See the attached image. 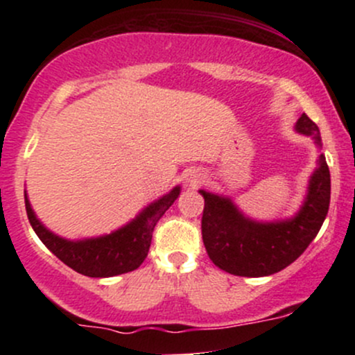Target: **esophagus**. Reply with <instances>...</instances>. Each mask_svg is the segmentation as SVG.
<instances>
[{
    "label": "esophagus",
    "instance_id": "1",
    "mask_svg": "<svg viewBox=\"0 0 355 355\" xmlns=\"http://www.w3.org/2000/svg\"><path fill=\"white\" fill-rule=\"evenodd\" d=\"M203 178H205L203 172H200V170H193V172H190L189 177H187V182H189L191 187H197L203 182Z\"/></svg>",
    "mask_w": 355,
    "mask_h": 355
}]
</instances>
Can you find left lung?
I'll return each instance as SVG.
<instances>
[{
	"mask_svg": "<svg viewBox=\"0 0 355 355\" xmlns=\"http://www.w3.org/2000/svg\"><path fill=\"white\" fill-rule=\"evenodd\" d=\"M295 132L322 148L319 126L305 113L297 120ZM198 191L205 198L202 239L211 262L234 275L266 277L291 266L319 234L331 203V172L320 153L302 207L294 217L274 222L247 217L227 195Z\"/></svg>",
	"mask_w": 355,
	"mask_h": 355,
	"instance_id": "left-lung-1",
	"label": "left lung"
}]
</instances>
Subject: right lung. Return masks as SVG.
I'll return each mask as SVG.
<instances>
[{
  "mask_svg": "<svg viewBox=\"0 0 355 355\" xmlns=\"http://www.w3.org/2000/svg\"><path fill=\"white\" fill-rule=\"evenodd\" d=\"M180 185L146 205L132 222L112 234L80 240H68L53 234L36 217L28 195L24 191L28 220L35 234L63 263L87 277H115L135 270L144 263L152 243L155 225L180 195Z\"/></svg>",
  "mask_w": 355,
  "mask_h": 355,
  "instance_id": "obj_1",
  "label": "right lung"
}]
</instances>
